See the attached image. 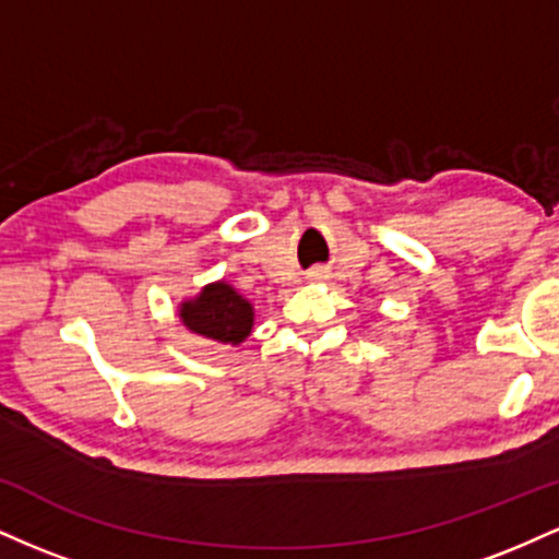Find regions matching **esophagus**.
I'll use <instances>...</instances> for the list:
<instances>
[{
  "mask_svg": "<svg viewBox=\"0 0 559 559\" xmlns=\"http://www.w3.org/2000/svg\"><path fill=\"white\" fill-rule=\"evenodd\" d=\"M320 278H323V273H320V271H312L310 273V281H320Z\"/></svg>",
  "mask_w": 559,
  "mask_h": 559,
  "instance_id": "esophagus-1",
  "label": "esophagus"
}]
</instances>
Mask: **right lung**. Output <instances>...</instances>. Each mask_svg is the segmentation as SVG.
<instances>
[{"instance_id": "obj_1", "label": "right lung", "mask_w": 559, "mask_h": 559, "mask_svg": "<svg viewBox=\"0 0 559 559\" xmlns=\"http://www.w3.org/2000/svg\"><path fill=\"white\" fill-rule=\"evenodd\" d=\"M178 318L194 336L239 346L254 329V305L228 281H213L178 305Z\"/></svg>"}]
</instances>
